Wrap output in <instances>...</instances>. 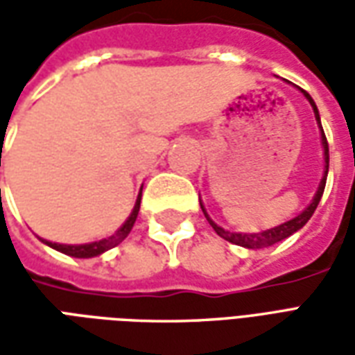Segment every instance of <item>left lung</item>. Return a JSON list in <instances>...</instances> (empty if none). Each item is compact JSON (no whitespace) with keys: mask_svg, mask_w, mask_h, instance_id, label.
I'll use <instances>...</instances> for the list:
<instances>
[{"mask_svg":"<svg viewBox=\"0 0 355 355\" xmlns=\"http://www.w3.org/2000/svg\"><path fill=\"white\" fill-rule=\"evenodd\" d=\"M304 93V96L308 98V102L312 104L313 108V114H315V121H318V125H320L321 129V144H323V155H325V171H323V178H321L320 182V188H318V192H315V196H313L312 203L308 205V207L300 213V215H297L295 218H291V220H287V223L279 224V226H274V228H270V230H264V232H259V234H241V232H230V230H224V228H220L218 224L215 223V220H211V216L207 215V211L203 209V205H200L201 209H203V215L207 216L209 224L213 226V230L220 236L223 239H226V241H230V243H236V245H241V247H247V249H262V247H270L274 245V243H277V241H282V239L289 238V236H293L295 232H298L302 226H304L310 218H312L313 211H315V207H318V203H320L321 196H323V190H325V182H327V173H329V144H327V139H325V132H323V127H321V119H320V112H318V106H315V102L312 101V96L306 93V91H302Z\"/></svg>","mask_w":355,"mask_h":355,"instance_id":"left-lung-1","label":"left lung"}]
</instances>
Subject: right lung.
<instances>
[{
	"instance_id": "1",
	"label": "right lung",
	"mask_w": 355,
	"mask_h": 355,
	"mask_svg": "<svg viewBox=\"0 0 355 355\" xmlns=\"http://www.w3.org/2000/svg\"><path fill=\"white\" fill-rule=\"evenodd\" d=\"M0 159H1V154H0ZM140 198H142V190H140L139 198H137V203H135V207H132L129 218H127V220L123 223V226H121L114 236H110V238L98 239V241H93V243H83V245H64V243H53V241H47V239H42V241L43 243H47L49 247H53V249L60 251V253L70 254V257H76V259H91V257H98V254H102L104 251H108V249H112V247L119 245V243L129 236L132 224H135L137 216H139Z\"/></svg>"
}]
</instances>
